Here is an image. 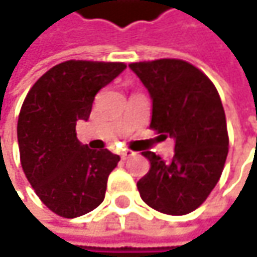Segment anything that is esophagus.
I'll use <instances>...</instances> for the list:
<instances>
[{"instance_id":"esophagus-1","label":"esophagus","mask_w":257,"mask_h":257,"mask_svg":"<svg viewBox=\"0 0 257 257\" xmlns=\"http://www.w3.org/2000/svg\"><path fill=\"white\" fill-rule=\"evenodd\" d=\"M120 156H122L123 161H128L129 158L135 156V152H132V150H123V152L120 153Z\"/></svg>"}]
</instances>
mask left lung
<instances>
[{
    "label": "left lung",
    "instance_id": "8db88e82",
    "mask_svg": "<svg viewBox=\"0 0 257 257\" xmlns=\"http://www.w3.org/2000/svg\"><path fill=\"white\" fill-rule=\"evenodd\" d=\"M129 68L152 96L150 128L176 143L168 162L143 152L150 170L137 183L141 199L164 214L192 213L217 184L229 150L219 92L199 68L181 59L132 62Z\"/></svg>",
    "mask_w": 257,
    "mask_h": 257
}]
</instances>
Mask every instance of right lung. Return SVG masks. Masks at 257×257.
Returning <instances> with one entry per match:
<instances>
[{
    "label": "right lung",
    "instance_id": "obj_1",
    "mask_svg": "<svg viewBox=\"0 0 257 257\" xmlns=\"http://www.w3.org/2000/svg\"><path fill=\"white\" fill-rule=\"evenodd\" d=\"M123 62L65 61L29 89L18 120L21 164L41 202L74 219L95 210L120 158L92 150L77 140V120H87L95 95L117 77Z\"/></svg>",
    "mask_w": 257,
    "mask_h": 257
}]
</instances>
